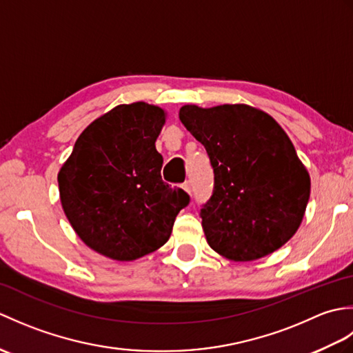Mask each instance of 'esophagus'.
I'll return each mask as SVG.
<instances>
[{
    "mask_svg": "<svg viewBox=\"0 0 353 353\" xmlns=\"http://www.w3.org/2000/svg\"><path fill=\"white\" fill-rule=\"evenodd\" d=\"M182 188L191 196V183H190V182H185V183L182 185Z\"/></svg>",
    "mask_w": 353,
    "mask_h": 353,
    "instance_id": "obj_1",
    "label": "esophagus"
}]
</instances>
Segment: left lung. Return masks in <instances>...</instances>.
Returning a JSON list of instances; mask_svg holds the SVG:
<instances>
[{
  "instance_id": "obj_1",
  "label": "left lung",
  "mask_w": 353,
  "mask_h": 353,
  "mask_svg": "<svg viewBox=\"0 0 353 353\" xmlns=\"http://www.w3.org/2000/svg\"><path fill=\"white\" fill-rule=\"evenodd\" d=\"M179 118L214 168V194L200 212L211 249L235 262L281 249L301 226L311 192L288 134L249 104H185Z\"/></svg>"
}]
</instances>
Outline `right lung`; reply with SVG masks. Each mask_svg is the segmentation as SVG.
Segmentation results:
<instances>
[{
    "instance_id": "right-lung-1",
    "label": "right lung",
    "mask_w": 353,
    "mask_h": 353,
    "mask_svg": "<svg viewBox=\"0 0 353 353\" xmlns=\"http://www.w3.org/2000/svg\"><path fill=\"white\" fill-rule=\"evenodd\" d=\"M167 112L144 101L119 104L81 132L57 174L63 212L89 249L134 261L168 241L190 203L162 181L154 142Z\"/></svg>"
}]
</instances>
